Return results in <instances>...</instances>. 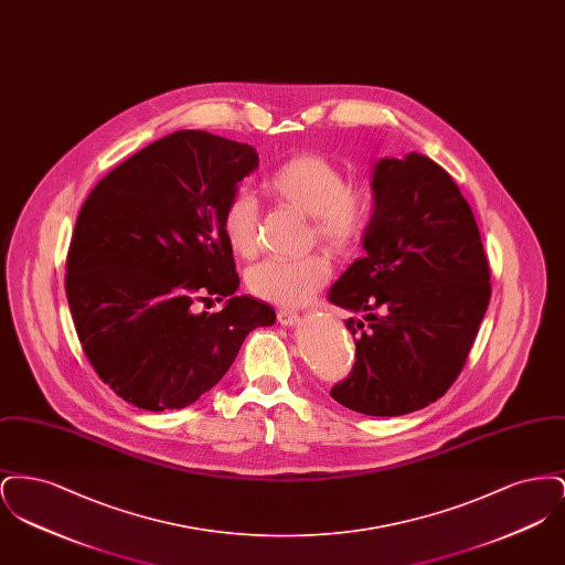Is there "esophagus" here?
I'll return each instance as SVG.
<instances>
[{
  "label": "esophagus",
  "instance_id": "obj_1",
  "mask_svg": "<svg viewBox=\"0 0 565 565\" xmlns=\"http://www.w3.org/2000/svg\"><path fill=\"white\" fill-rule=\"evenodd\" d=\"M298 313L296 311H290V309H279L277 311V322L281 323V326H295L298 323Z\"/></svg>",
  "mask_w": 565,
  "mask_h": 565
}]
</instances>
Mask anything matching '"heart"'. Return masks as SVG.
Segmentation results:
<instances>
[{
    "label": "heart",
    "mask_w": 565,
    "mask_h": 565,
    "mask_svg": "<svg viewBox=\"0 0 565 565\" xmlns=\"http://www.w3.org/2000/svg\"><path fill=\"white\" fill-rule=\"evenodd\" d=\"M270 199L311 217V237L330 252L351 254L375 220V190L366 182H350L341 164L323 154H296L277 164L263 182ZM258 203L249 194H235L222 210L220 228L237 256L256 252ZM330 277L322 254L302 258H267L247 270V288L275 305L296 307L316 295Z\"/></svg>",
    "instance_id": "heart-1"
}]
</instances>
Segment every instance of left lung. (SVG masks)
<instances>
[{"instance_id":"8db88e82","label":"left lung","mask_w":565,"mask_h":565,"mask_svg":"<svg viewBox=\"0 0 565 565\" xmlns=\"http://www.w3.org/2000/svg\"><path fill=\"white\" fill-rule=\"evenodd\" d=\"M375 220L358 258L330 288L351 311V375L337 403L396 417L436 403L461 373L491 298L489 263L475 214L454 178L408 152L373 171Z\"/></svg>"}]
</instances>
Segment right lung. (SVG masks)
I'll return each mask as SVG.
<instances>
[{
  "mask_svg": "<svg viewBox=\"0 0 565 565\" xmlns=\"http://www.w3.org/2000/svg\"><path fill=\"white\" fill-rule=\"evenodd\" d=\"M258 167L252 146L175 131L120 162L82 205L65 292L95 373L146 411L184 408L226 375L273 307L235 296L220 217ZM228 297L217 315L199 301Z\"/></svg>",
  "mask_w": 565,
  "mask_h": 565,
  "instance_id": "1",
  "label": "right lung"
}]
</instances>
